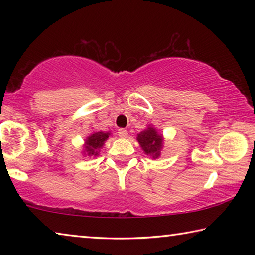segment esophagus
Here are the masks:
<instances>
[{
	"label": "esophagus",
	"mask_w": 255,
	"mask_h": 255,
	"mask_svg": "<svg viewBox=\"0 0 255 255\" xmlns=\"http://www.w3.org/2000/svg\"><path fill=\"white\" fill-rule=\"evenodd\" d=\"M118 135H119L120 138H127L128 137V131L126 130V129L120 128L118 130Z\"/></svg>",
	"instance_id": "esophagus-1"
}]
</instances>
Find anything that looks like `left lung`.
<instances>
[{"mask_svg": "<svg viewBox=\"0 0 255 255\" xmlns=\"http://www.w3.org/2000/svg\"><path fill=\"white\" fill-rule=\"evenodd\" d=\"M136 139L147 156L153 159L161 156L164 146V137L153 125H148L147 128L138 133Z\"/></svg>", "mask_w": 255, "mask_h": 255, "instance_id": "obj_1", "label": "left lung"}]
</instances>
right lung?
Listing matches in <instances>:
<instances>
[{"mask_svg":"<svg viewBox=\"0 0 255 255\" xmlns=\"http://www.w3.org/2000/svg\"><path fill=\"white\" fill-rule=\"evenodd\" d=\"M111 135L110 131H93L91 135H89L84 139L83 144V150L82 154L83 156H93L97 157L100 154V149L103 147L108 138Z\"/></svg>","mask_w":255,"mask_h":255,"instance_id":"obj_1","label":"right lung"}]
</instances>
